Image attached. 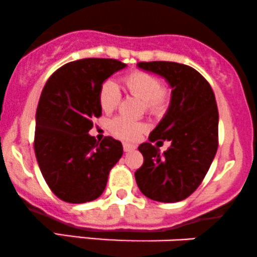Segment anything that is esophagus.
Here are the masks:
<instances>
[{
	"label": "esophagus",
	"mask_w": 257,
	"mask_h": 257,
	"mask_svg": "<svg viewBox=\"0 0 257 257\" xmlns=\"http://www.w3.org/2000/svg\"><path fill=\"white\" fill-rule=\"evenodd\" d=\"M135 149H137V147H135L134 145H132V144H126V143L123 144V150H124V152H132V151H134Z\"/></svg>",
	"instance_id": "34e87169"
}]
</instances>
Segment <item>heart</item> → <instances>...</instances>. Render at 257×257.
<instances>
[{"instance_id":"1","label":"heart","mask_w":257,"mask_h":257,"mask_svg":"<svg viewBox=\"0 0 257 257\" xmlns=\"http://www.w3.org/2000/svg\"><path fill=\"white\" fill-rule=\"evenodd\" d=\"M126 91L135 98L143 100L144 108L149 113L161 116L170 104V91L161 85L159 79L151 73L135 70L123 77ZM120 93L118 87L112 81H106L100 88L99 102L105 112H112L119 104ZM146 125L139 120L125 117H117L111 122L110 131L114 137L122 140H135L145 131Z\"/></svg>"}]
</instances>
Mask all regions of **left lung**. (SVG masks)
Masks as SVG:
<instances>
[{
	"label": "left lung",
	"mask_w": 257,
	"mask_h": 257,
	"mask_svg": "<svg viewBox=\"0 0 257 257\" xmlns=\"http://www.w3.org/2000/svg\"><path fill=\"white\" fill-rule=\"evenodd\" d=\"M139 69L163 77L172 88L167 113L139 146L144 164L135 172L147 198L175 203L191 196L203 181L216 155L219 112L210 84L198 71L172 61L138 63ZM172 145L161 154L159 144ZM156 141V146L152 143Z\"/></svg>",
	"instance_id": "left-lung-1"
}]
</instances>
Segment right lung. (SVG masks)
<instances>
[{
    "instance_id": "obj_1",
    "label": "right lung",
    "mask_w": 257,
    "mask_h": 257,
    "mask_svg": "<svg viewBox=\"0 0 257 257\" xmlns=\"http://www.w3.org/2000/svg\"><path fill=\"white\" fill-rule=\"evenodd\" d=\"M126 64L87 58L58 69L44 85L36 111L35 155L53 193L67 203L101 196L112 167L123 155L120 141L101 143L88 134L101 116L100 88Z\"/></svg>"
}]
</instances>
